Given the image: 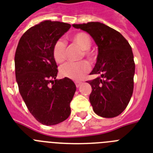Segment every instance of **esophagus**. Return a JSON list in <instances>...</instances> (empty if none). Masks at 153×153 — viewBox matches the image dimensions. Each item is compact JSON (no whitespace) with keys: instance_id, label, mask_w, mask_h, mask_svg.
Wrapping results in <instances>:
<instances>
[{"instance_id":"obj_1","label":"esophagus","mask_w":153,"mask_h":153,"mask_svg":"<svg viewBox=\"0 0 153 153\" xmlns=\"http://www.w3.org/2000/svg\"><path fill=\"white\" fill-rule=\"evenodd\" d=\"M81 84H82V82H75V85H76L77 87H79Z\"/></svg>"}]
</instances>
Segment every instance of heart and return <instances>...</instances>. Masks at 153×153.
I'll use <instances>...</instances> for the list:
<instances>
[{"label":"heart","instance_id":"b5f03b06","mask_svg":"<svg viewBox=\"0 0 153 153\" xmlns=\"http://www.w3.org/2000/svg\"><path fill=\"white\" fill-rule=\"evenodd\" d=\"M71 40L83 50L84 55L91 58L92 54L89 49L91 47V39L88 34L85 32H78L71 36ZM53 55L56 62H63L67 58V46L65 42L59 39L53 48ZM90 71V64L86 61L67 62L60 67L61 75L73 80H80Z\"/></svg>","mask_w":153,"mask_h":153}]
</instances>
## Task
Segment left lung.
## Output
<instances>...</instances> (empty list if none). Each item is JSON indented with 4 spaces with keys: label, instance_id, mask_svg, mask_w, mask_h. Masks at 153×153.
Listing matches in <instances>:
<instances>
[{
    "label": "left lung",
    "instance_id": "8db88e82",
    "mask_svg": "<svg viewBox=\"0 0 153 153\" xmlns=\"http://www.w3.org/2000/svg\"><path fill=\"white\" fill-rule=\"evenodd\" d=\"M90 34L98 49L97 62L88 81L92 87L90 102L94 113L102 117H114L125 110L133 91L135 63L132 48L125 37L100 22L72 25Z\"/></svg>",
    "mask_w": 153,
    "mask_h": 153
}]
</instances>
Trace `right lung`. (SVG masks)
Wrapping results in <instances>:
<instances>
[{"label": "right lung", "instance_id": "obj_1", "mask_svg": "<svg viewBox=\"0 0 153 153\" xmlns=\"http://www.w3.org/2000/svg\"><path fill=\"white\" fill-rule=\"evenodd\" d=\"M67 23L46 20L25 32L15 54L16 79L27 109L37 121L54 126L71 114L76 91L71 79H56L54 45L70 29ZM52 85H51V83Z\"/></svg>", "mask_w": 153, "mask_h": 153}]
</instances>
